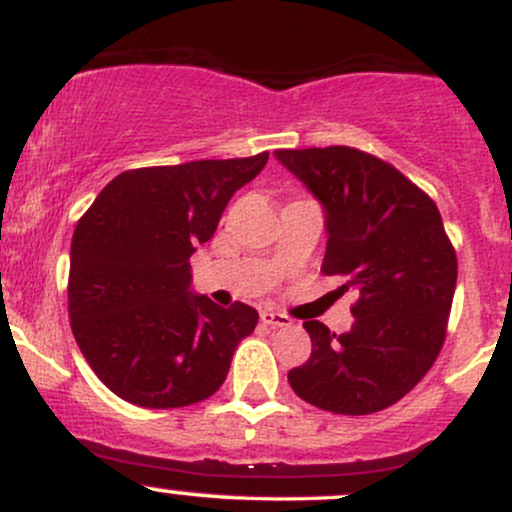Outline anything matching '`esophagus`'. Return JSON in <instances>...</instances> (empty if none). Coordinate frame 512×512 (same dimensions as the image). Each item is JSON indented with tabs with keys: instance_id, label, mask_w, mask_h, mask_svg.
<instances>
[{
	"instance_id": "1",
	"label": "esophagus",
	"mask_w": 512,
	"mask_h": 512,
	"mask_svg": "<svg viewBox=\"0 0 512 512\" xmlns=\"http://www.w3.org/2000/svg\"><path fill=\"white\" fill-rule=\"evenodd\" d=\"M260 320L264 327H274V330H279V327H291V317H286L284 313H274V310H262L260 313Z\"/></svg>"
}]
</instances>
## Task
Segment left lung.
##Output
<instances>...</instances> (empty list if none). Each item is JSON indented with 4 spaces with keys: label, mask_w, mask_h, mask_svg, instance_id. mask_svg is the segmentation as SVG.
Wrapping results in <instances>:
<instances>
[{
    "label": "left lung",
    "mask_w": 512,
    "mask_h": 512,
    "mask_svg": "<svg viewBox=\"0 0 512 512\" xmlns=\"http://www.w3.org/2000/svg\"><path fill=\"white\" fill-rule=\"evenodd\" d=\"M276 161L325 211L322 272L358 293L354 325L303 322L313 351L289 370L298 397L334 414L387 409L428 373L445 342L457 257L433 199L397 168L349 146L281 149Z\"/></svg>",
    "instance_id": "8db88e82"
}]
</instances>
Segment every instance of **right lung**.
<instances>
[{
    "label": "right lung",
    "mask_w": 512,
    "mask_h": 512,
    "mask_svg": "<svg viewBox=\"0 0 512 512\" xmlns=\"http://www.w3.org/2000/svg\"><path fill=\"white\" fill-rule=\"evenodd\" d=\"M269 154L137 168L103 187L76 223L69 317L105 387L146 409L202 402L226 380L255 308H221L192 291L190 257L214 236Z\"/></svg>",
    "instance_id": "1"
}]
</instances>
